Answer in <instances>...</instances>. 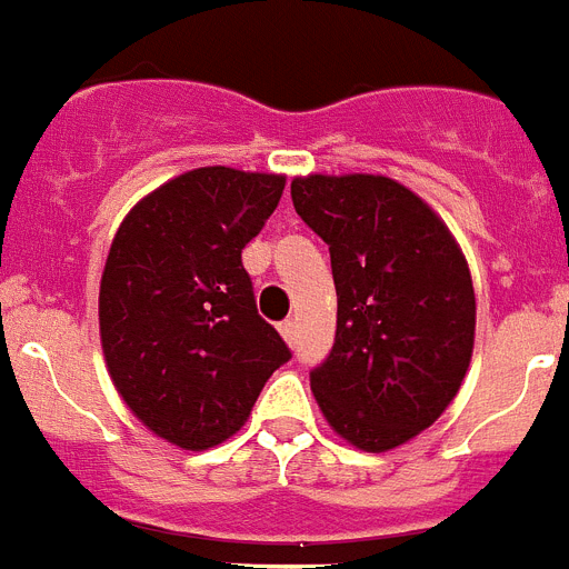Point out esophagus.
Wrapping results in <instances>:
<instances>
[{"label":"esophagus","instance_id":"obj_1","mask_svg":"<svg viewBox=\"0 0 569 569\" xmlns=\"http://www.w3.org/2000/svg\"><path fill=\"white\" fill-rule=\"evenodd\" d=\"M280 336L286 338V343H295V338H298V321L286 318V321L280 323Z\"/></svg>","mask_w":569,"mask_h":569}]
</instances>
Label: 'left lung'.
<instances>
[{
  "mask_svg": "<svg viewBox=\"0 0 569 569\" xmlns=\"http://www.w3.org/2000/svg\"><path fill=\"white\" fill-rule=\"evenodd\" d=\"M298 217L329 246L336 343L309 385L332 431L390 451L431 428L475 350V286L448 226L388 176H303Z\"/></svg>",
  "mask_w": 569,
  "mask_h": 569,
  "instance_id": "1",
  "label": "left lung"
}]
</instances>
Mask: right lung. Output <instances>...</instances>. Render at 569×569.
I'll list each match as a JSON object with an SVG mask.
<instances>
[{
    "instance_id": "obj_1",
    "label": "right lung",
    "mask_w": 569,
    "mask_h": 569,
    "mask_svg": "<svg viewBox=\"0 0 569 569\" xmlns=\"http://www.w3.org/2000/svg\"><path fill=\"white\" fill-rule=\"evenodd\" d=\"M286 176L199 167L123 217L100 277V343L114 390L156 437L204 451L240 431L292 352L257 315L242 248Z\"/></svg>"
}]
</instances>
